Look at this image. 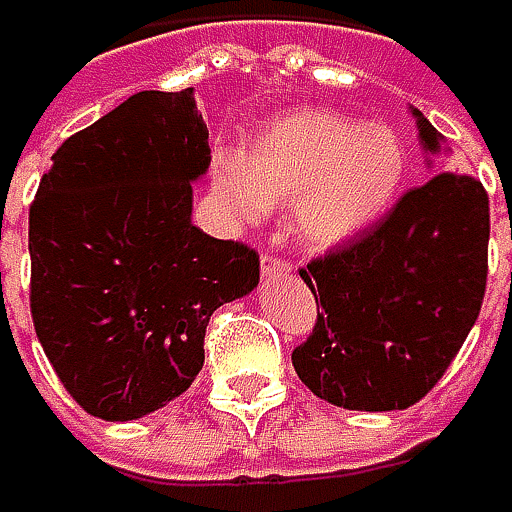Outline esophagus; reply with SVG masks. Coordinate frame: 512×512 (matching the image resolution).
<instances>
[{
    "label": "esophagus",
    "instance_id": "obj_1",
    "mask_svg": "<svg viewBox=\"0 0 512 512\" xmlns=\"http://www.w3.org/2000/svg\"><path fill=\"white\" fill-rule=\"evenodd\" d=\"M260 272H263V278H275V275H290V263L284 260V257L278 255H266L260 257Z\"/></svg>",
    "mask_w": 512,
    "mask_h": 512
}]
</instances>
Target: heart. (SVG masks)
<instances>
[{
  "mask_svg": "<svg viewBox=\"0 0 512 512\" xmlns=\"http://www.w3.org/2000/svg\"><path fill=\"white\" fill-rule=\"evenodd\" d=\"M403 177L406 148L391 127L305 109L263 127L240 162H222L216 192L243 222L296 204L299 234L338 246L391 207Z\"/></svg>",
  "mask_w": 512,
  "mask_h": 512,
  "instance_id": "b5f03b06",
  "label": "heart"
}]
</instances>
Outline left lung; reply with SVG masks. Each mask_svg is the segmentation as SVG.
<instances>
[{
	"instance_id": "8db88e82",
	"label": "left lung",
	"mask_w": 512,
	"mask_h": 512,
	"mask_svg": "<svg viewBox=\"0 0 512 512\" xmlns=\"http://www.w3.org/2000/svg\"><path fill=\"white\" fill-rule=\"evenodd\" d=\"M427 151L439 133L412 109ZM489 195L471 174L439 171L370 228L299 269L317 323L293 350L299 379L358 412L409 409L460 353L486 293Z\"/></svg>"
}]
</instances>
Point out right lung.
<instances>
[{
  "instance_id": "add662e5",
  "label": "right lung",
  "mask_w": 512,
  "mask_h": 512,
  "mask_svg": "<svg viewBox=\"0 0 512 512\" xmlns=\"http://www.w3.org/2000/svg\"><path fill=\"white\" fill-rule=\"evenodd\" d=\"M210 165L186 91H139L70 136L29 207L32 320L67 394L133 421L180 397L204 364L210 314L252 293L260 257L192 225Z\"/></svg>"
}]
</instances>
